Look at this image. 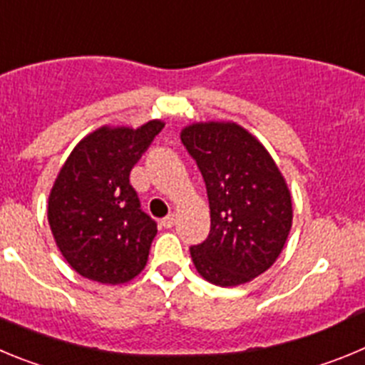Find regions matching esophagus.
I'll use <instances>...</instances> for the list:
<instances>
[{"instance_id": "esophagus-1", "label": "esophagus", "mask_w": 365, "mask_h": 365, "mask_svg": "<svg viewBox=\"0 0 365 365\" xmlns=\"http://www.w3.org/2000/svg\"><path fill=\"white\" fill-rule=\"evenodd\" d=\"M175 223H176V216L175 215H169V216H165V218L162 220V225L165 229H170L173 225H175Z\"/></svg>"}]
</instances>
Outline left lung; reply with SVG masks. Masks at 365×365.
Listing matches in <instances>:
<instances>
[{"label": "left lung", "instance_id": "left-lung-1", "mask_svg": "<svg viewBox=\"0 0 365 365\" xmlns=\"http://www.w3.org/2000/svg\"><path fill=\"white\" fill-rule=\"evenodd\" d=\"M182 143L203 176L211 231L190 247L196 271L235 287L267 271L280 256L291 223V192L271 154L232 121L192 123Z\"/></svg>", "mask_w": 365, "mask_h": 365}]
</instances>
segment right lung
<instances>
[{"label": "right lung", "mask_w": 365, "mask_h": 365, "mask_svg": "<svg viewBox=\"0 0 365 365\" xmlns=\"http://www.w3.org/2000/svg\"><path fill=\"white\" fill-rule=\"evenodd\" d=\"M163 121L138 129L103 125L68 154L48 196V225L65 260L81 277L125 284L143 271L158 232L142 211L129 175Z\"/></svg>", "instance_id": "add662e5"}]
</instances>
